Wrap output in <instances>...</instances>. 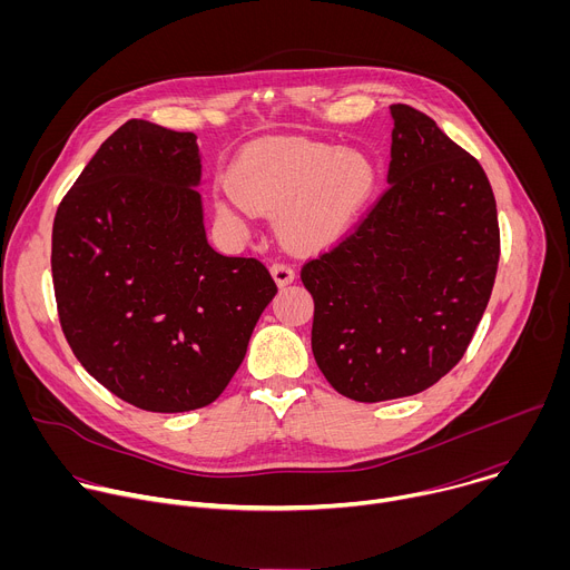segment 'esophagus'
<instances>
[{
    "mask_svg": "<svg viewBox=\"0 0 570 570\" xmlns=\"http://www.w3.org/2000/svg\"><path fill=\"white\" fill-rule=\"evenodd\" d=\"M271 275H273V279H275V284H277V286H286V284H291V282L295 279V271H293V266L282 264V262H277V264H273V266H271Z\"/></svg>",
    "mask_w": 570,
    "mask_h": 570,
    "instance_id": "34e87169",
    "label": "esophagus"
}]
</instances>
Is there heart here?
I'll list each match as a JSON object with an SVG mask.
<instances>
[{"instance_id": "heart-1", "label": "heart", "mask_w": 570, "mask_h": 570, "mask_svg": "<svg viewBox=\"0 0 570 570\" xmlns=\"http://www.w3.org/2000/svg\"><path fill=\"white\" fill-rule=\"evenodd\" d=\"M374 180L372 159L361 150L311 139H271L236 161L234 191L216 198V212L223 225L243 229L253 212L282 207L284 240L297 250H315L345 234Z\"/></svg>"}]
</instances>
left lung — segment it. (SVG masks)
<instances>
[{"label":"left lung","instance_id":"8db88e82","mask_svg":"<svg viewBox=\"0 0 570 570\" xmlns=\"http://www.w3.org/2000/svg\"><path fill=\"white\" fill-rule=\"evenodd\" d=\"M387 189L338 246L302 268L311 350L363 403L417 394L464 356L490 302L501 234L478 159L424 112L394 104Z\"/></svg>","mask_w":570,"mask_h":570}]
</instances>
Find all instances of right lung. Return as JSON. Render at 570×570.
<instances>
[{
  "instance_id": "obj_1",
  "label": "right lung",
  "mask_w": 570,
  "mask_h": 570,
  "mask_svg": "<svg viewBox=\"0 0 570 570\" xmlns=\"http://www.w3.org/2000/svg\"><path fill=\"white\" fill-rule=\"evenodd\" d=\"M194 132L115 130L62 198L51 273L65 338L104 387L150 413L209 405L277 286L205 236Z\"/></svg>"
}]
</instances>
